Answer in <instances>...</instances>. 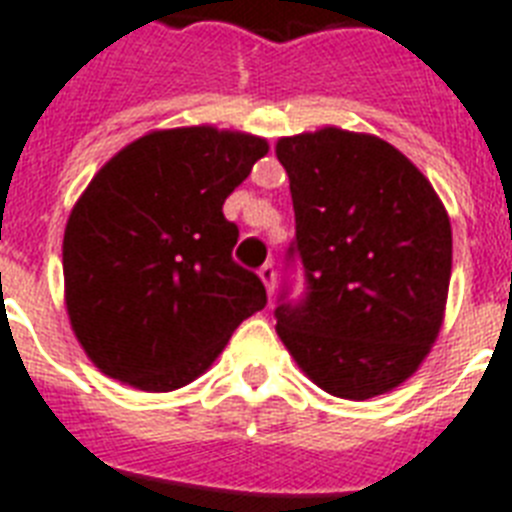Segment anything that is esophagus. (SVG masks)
<instances>
[{"label": "esophagus", "mask_w": 512, "mask_h": 512, "mask_svg": "<svg viewBox=\"0 0 512 512\" xmlns=\"http://www.w3.org/2000/svg\"><path fill=\"white\" fill-rule=\"evenodd\" d=\"M257 273H260V279H263L268 295H273V290H276V268H273V263H265Z\"/></svg>", "instance_id": "esophagus-1"}]
</instances>
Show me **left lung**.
I'll list each match as a JSON object with an SVG mask.
<instances>
[{"instance_id": "1", "label": "left lung", "mask_w": 512, "mask_h": 512, "mask_svg": "<svg viewBox=\"0 0 512 512\" xmlns=\"http://www.w3.org/2000/svg\"><path fill=\"white\" fill-rule=\"evenodd\" d=\"M306 295L276 306L303 373L368 400L416 373L438 338L451 282V222L427 177L370 134L322 128L279 139Z\"/></svg>"}]
</instances>
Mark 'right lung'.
I'll return each instance as SVG.
<instances>
[{"label": "right lung", "instance_id": "obj_1", "mask_svg": "<svg viewBox=\"0 0 512 512\" xmlns=\"http://www.w3.org/2000/svg\"><path fill=\"white\" fill-rule=\"evenodd\" d=\"M265 152L241 131H152L85 187L64 233L66 311L101 373L144 392L179 389L265 306L222 214Z\"/></svg>", "mask_w": 512, "mask_h": 512}]
</instances>
